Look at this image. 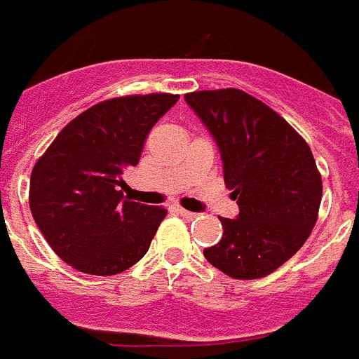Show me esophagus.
Returning a JSON list of instances; mask_svg holds the SVG:
<instances>
[{"mask_svg": "<svg viewBox=\"0 0 359 359\" xmlns=\"http://www.w3.org/2000/svg\"><path fill=\"white\" fill-rule=\"evenodd\" d=\"M177 212H179L182 217H186V219H194V217H197V214H195V212H188V210H184V208H177Z\"/></svg>", "mask_w": 359, "mask_h": 359, "instance_id": "34e87169", "label": "esophagus"}]
</instances>
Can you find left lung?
I'll list each match as a JSON object with an SVG mask.
<instances>
[{"label":"left lung","mask_w":359,"mask_h":359,"mask_svg":"<svg viewBox=\"0 0 359 359\" xmlns=\"http://www.w3.org/2000/svg\"><path fill=\"white\" fill-rule=\"evenodd\" d=\"M184 99L212 134L240 206L236 219L219 217L223 238L205 258L240 280L271 275L304 245L317 221L323 182L311 149L282 116L238 88Z\"/></svg>","instance_id":"1"}]
</instances>
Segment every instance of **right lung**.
Returning <instances> with one entry per match:
<instances>
[{
    "instance_id": "right-lung-1",
    "label": "right lung",
    "mask_w": 359,
    "mask_h": 359,
    "mask_svg": "<svg viewBox=\"0 0 359 359\" xmlns=\"http://www.w3.org/2000/svg\"><path fill=\"white\" fill-rule=\"evenodd\" d=\"M173 94L127 95L69 121L31 173L29 206L51 249L81 273L118 275L145 256L165 208L123 199V175L138 164Z\"/></svg>"
}]
</instances>
